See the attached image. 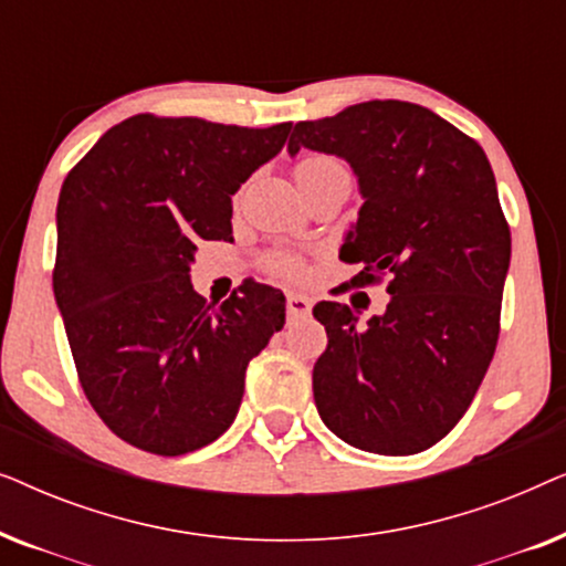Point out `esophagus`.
Returning <instances> with one entry per match:
<instances>
[{"label": "esophagus", "instance_id": "obj_1", "mask_svg": "<svg viewBox=\"0 0 566 566\" xmlns=\"http://www.w3.org/2000/svg\"><path fill=\"white\" fill-rule=\"evenodd\" d=\"M285 308H289L291 316H306L312 312V301L301 296V293H289V298H285Z\"/></svg>", "mask_w": 566, "mask_h": 566}]
</instances>
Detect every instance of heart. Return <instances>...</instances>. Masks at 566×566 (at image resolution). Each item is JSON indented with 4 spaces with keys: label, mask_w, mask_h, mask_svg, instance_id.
Masks as SVG:
<instances>
[{
    "label": "heart",
    "mask_w": 566,
    "mask_h": 566,
    "mask_svg": "<svg viewBox=\"0 0 566 566\" xmlns=\"http://www.w3.org/2000/svg\"><path fill=\"white\" fill-rule=\"evenodd\" d=\"M324 161H335V159H329V157H308V159L301 161L296 169L308 167V165H324ZM270 268H273V273H277V275L293 277V275L301 273V260L293 258V254H275V258L270 260Z\"/></svg>",
    "instance_id": "b5f03b06"
}]
</instances>
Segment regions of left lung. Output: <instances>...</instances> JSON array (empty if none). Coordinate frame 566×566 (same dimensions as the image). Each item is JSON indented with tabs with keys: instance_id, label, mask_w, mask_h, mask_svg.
I'll return each mask as SVG.
<instances>
[{
	"instance_id": "1",
	"label": "left lung",
	"mask_w": 566,
	"mask_h": 566,
	"mask_svg": "<svg viewBox=\"0 0 566 566\" xmlns=\"http://www.w3.org/2000/svg\"><path fill=\"white\" fill-rule=\"evenodd\" d=\"M298 149L337 154L358 175L366 203L339 250L363 262L350 283L389 275L386 312L366 324L347 304L314 306L327 329L316 409L360 451L420 453L455 428L497 347L510 227L490 159L463 130L401 99L301 120L291 157Z\"/></svg>"
}]
</instances>
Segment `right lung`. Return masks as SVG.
Here are the masks:
<instances>
[{"label":"right lung","mask_w":566,"mask_h":566,"mask_svg":"<svg viewBox=\"0 0 566 566\" xmlns=\"http://www.w3.org/2000/svg\"><path fill=\"white\" fill-rule=\"evenodd\" d=\"M289 130L142 113L61 185L53 296L76 376L99 420L142 451L182 455L227 432L247 366L283 329L281 291L244 283L206 304L190 262L200 239H231V196Z\"/></svg>","instance_id":"right-lung-1"}]
</instances>
